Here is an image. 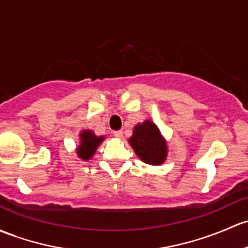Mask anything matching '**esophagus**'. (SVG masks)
Segmentation results:
<instances>
[{
	"label": "esophagus",
	"mask_w": 248,
	"mask_h": 248,
	"mask_svg": "<svg viewBox=\"0 0 248 248\" xmlns=\"http://www.w3.org/2000/svg\"><path fill=\"white\" fill-rule=\"evenodd\" d=\"M114 137L117 138V139H122L124 138V133H122V131H116L114 132Z\"/></svg>",
	"instance_id": "34e87169"
}]
</instances>
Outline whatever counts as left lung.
Returning a JSON list of instances; mask_svg holds the SVG:
<instances>
[{
    "mask_svg": "<svg viewBox=\"0 0 248 248\" xmlns=\"http://www.w3.org/2000/svg\"><path fill=\"white\" fill-rule=\"evenodd\" d=\"M128 141L135 155L146 164L161 165L168 158V142L157 124L151 120L135 124Z\"/></svg>",
    "mask_w": 248,
    "mask_h": 248,
    "instance_id": "8db88e82",
    "label": "left lung"
}]
</instances>
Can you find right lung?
Wrapping results in <instances>:
<instances>
[{"mask_svg":"<svg viewBox=\"0 0 248 248\" xmlns=\"http://www.w3.org/2000/svg\"><path fill=\"white\" fill-rule=\"evenodd\" d=\"M106 139L104 135H97L90 129H83L79 133V145L76 147V155L80 160L88 161L93 157L100 146Z\"/></svg>","mask_w":248,"mask_h":248,"instance_id":"1","label":"right lung"}]
</instances>
